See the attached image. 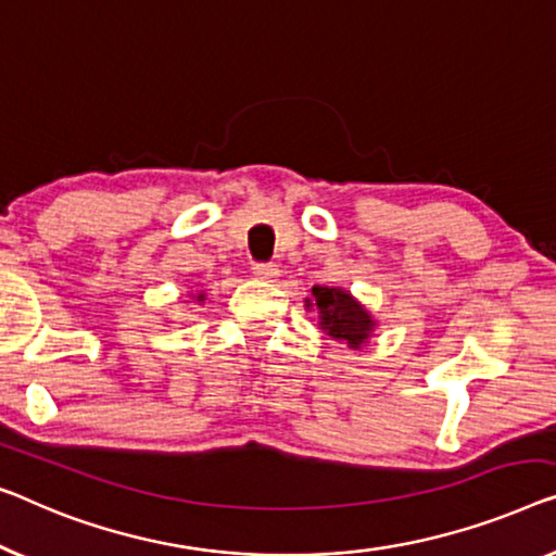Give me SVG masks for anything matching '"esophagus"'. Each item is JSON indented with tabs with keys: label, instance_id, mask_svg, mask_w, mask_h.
I'll list each match as a JSON object with an SVG mask.
<instances>
[{
	"label": "esophagus",
	"instance_id": "34e87169",
	"mask_svg": "<svg viewBox=\"0 0 556 556\" xmlns=\"http://www.w3.org/2000/svg\"><path fill=\"white\" fill-rule=\"evenodd\" d=\"M252 271H254V277L271 281V279H275V277L279 275V267H277L275 262H256L254 267H252Z\"/></svg>",
	"mask_w": 556,
	"mask_h": 556
}]
</instances>
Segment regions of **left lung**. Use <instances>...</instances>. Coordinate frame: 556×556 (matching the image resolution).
<instances>
[{
	"mask_svg": "<svg viewBox=\"0 0 556 556\" xmlns=\"http://www.w3.org/2000/svg\"><path fill=\"white\" fill-rule=\"evenodd\" d=\"M312 296L319 309V325L329 337L344 339L350 346H359L375 329V319L369 317V312L342 289L312 287Z\"/></svg>",
	"mask_w": 556,
	"mask_h": 556,
	"instance_id": "left-lung-1",
	"label": "left lung"
}]
</instances>
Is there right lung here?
Segmentation results:
<instances>
[{
    "mask_svg": "<svg viewBox=\"0 0 556 556\" xmlns=\"http://www.w3.org/2000/svg\"><path fill=\"white\" fill-rule=\"evenodd\" d=\"M197 302H204V294H199V296H197Z\"/></svg>",
    "mask_w": 556,
    "mask_h": 556,
    "instance_id": "add662e5",
    "label": "right lung"
}]
</instances>
